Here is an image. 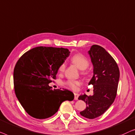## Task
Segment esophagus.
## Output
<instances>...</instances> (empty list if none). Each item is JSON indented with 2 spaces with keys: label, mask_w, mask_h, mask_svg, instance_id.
Segmentation results:
<instances>
[{
  "label": "esophagus",
  "mask_w": 135,
  "mask_h": 135,
  "mask_svg": "<svg viewBox=\"0 0 135 135\" xmlns=\"http://www.w3.org/2000/svg\"><path fill=\"white\" fill-rule=\"evenodd\" d=\"M74 95H75V100H77L78 99V97H79V94H77V93H75L74 94Z\"/></svg>",
  "instance_id": "obj_1"
}]
</instances>
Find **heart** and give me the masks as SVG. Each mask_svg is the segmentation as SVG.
Instances as JSON below:
<instances>
[{"instance_id": "heart-1", "label": "heart", "mask_w": 135, "mask_h": 135, "mask_svg": "<svg viewBox=\"0 0 135 135\" xmlns=\"http://www.w3.org/2000/svg\"><path fill=\"white\" fill-rule=\"evenodd\" d=\"M71 62L80 70H85L88 67L89 61L86 56L82 54H76L71 59ZM65 68V64H62L59 68V71L63 72ZM83 73H86L85 71ZM80 84V81L75 79H68L65 82V85L73 90H76L78 86Z\"/></svg>"}]
</instances>
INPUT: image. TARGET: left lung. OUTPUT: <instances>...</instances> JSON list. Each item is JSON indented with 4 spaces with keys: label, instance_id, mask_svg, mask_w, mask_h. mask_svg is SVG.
I'll return each mask as SVG.
<instances>
[{
    "label": "left lung",
    "instance_id": "1",
    "mask_svg": "<svg viewBox=\"0 0 135 135\" xmlns=\"http://www.w3.org/2000/svg\"><path fill=\"white\" fill-rule=\"evenodd\" d=\"M88 53L94 67V75L89 85L94 86V94L81 95L78 99L86 102L87 105L80 114L93 119L103 114L114 101L120 72L115 60L103 47L92 45Z\"/></svg>",
    "mask_w": 135,
    "mask_h": 135
}]
</instances>
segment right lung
Returning <instances> with one entry per match:
<instances>
[{
	"label": "right lung",
	"mask_w": 135,
	"mask_h": 135,
	"mask_svg": "<svg viewBox=\"0 0 135 135\" xmlns=\"http://www.w3.org/2000/svg\"><path fill=\"white\" fill-rule=\"evenodd\" d=\"M70 53L68 49L38 46L24 53L17 62L13 72L15 92L32 117L48 118L57 112L62 102L74 99L71 91L52 90L49 86Z\"/></svg>",
	"instance_id": "add662e5"
}]
</instances>
